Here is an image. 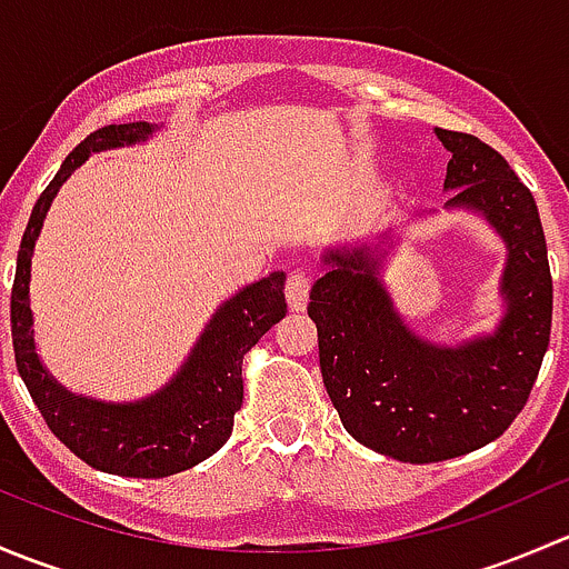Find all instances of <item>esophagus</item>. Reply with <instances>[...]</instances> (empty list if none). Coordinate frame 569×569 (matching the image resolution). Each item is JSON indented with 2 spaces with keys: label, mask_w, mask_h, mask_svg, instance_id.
Instances as JSON below:
<instances>
[{
  "label": "esophagus",
  "mask_w": 569,
  "mask_h": 569,
  "mask_svg": "<svg viewBox=\"0 0 569 569\" xmlns=\"http://www.w3.org/2000/svg\"><path fill=\"white\" fill-rule=\"evenodd\" d=\"M308 295H311V278L306 272H291L286 280V300L291 311H306Z\"/></svg>",
  "instance_id": "esophagus-1"
}]
</instances>
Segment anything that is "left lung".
<instances>
[{
	"instance_id": "obj_1",
	"label": "left lung",
	"mask_w": 569,
	"mask_h": 569,
	"mask_svg": "<svg viewBox=\"0 0 569 569\" xmlns=\"http://www.w3.org/2000/svg\"><path fill=\"white\" fill-rule=\"evenodd\" d=\"M435 134L451 153L443 209L481 217L507 248L496 330L457 347L418 336L382 280L391 231L377 244L327 248V272L308 302L321 380L343 429L377 455L412 465L468 455L507 432L529 401L553 313L548 248L529 187L479 137Z\"/></svg>"
}]
</instances>
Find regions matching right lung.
Wrapping results in <instances>:
<instances>
[{"label":"right lung","mask_w":569,"mask_h":569,"mask_svg":"<svg viewBox=\"0 0 569 569\" xmlns=\"http://www.w3.org/2000/svg\"><path fill=\"white\" fill-rule=\"evenodd\" d=\"M159 131L157 123H112L84 137L66 157L60 173L38 198L16 261L10 327L16 366L51 432L96 470L131 479H162L209 460L226 446L233 412L242 407V358L258 338L286 317V272H272L228 297L189 349L181 369L157 393L137 401H101L68 391L51 377L36 349L30 308L32 252L51 200L73 170L93 153L137 146Z\"/></svg>","instance_id":"add662e5"}]
</instances>
